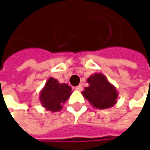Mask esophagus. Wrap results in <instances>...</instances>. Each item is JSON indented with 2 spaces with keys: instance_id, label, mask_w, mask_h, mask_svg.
<instances>
[{
  "instance_id": "34e87169",
  "label": "esophagus",
  "mask_w": 150,
  "mask_h": 150,
  "mask_svg": "<svg viewBox=\"0 0 150 150\" xmlns=\"http://www.w3.org/2000/svg\"><path fill=\"white\" fill-rule=\"evenodd\" d=\"M75 88L76 89V90H78V91H81V90L83 89V87H82V85H81V84H80V85L76 86Z\"/></svg>"
}]
</instances>
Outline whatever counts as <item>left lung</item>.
<instances>
[{
	"instance_id": "obj_1",
	"label": "left lung",
	"mask_w": 150,
	"mask_h": 150,
	"mask_svg": "<svg viewBox=\"0 0 150 150\" xmlns=\"http://www.w3.org/2000/svg\"><path fill=\"white\" fill-rule=\"evenodd\" d=\"M87 81L89 86L86 87L81 94L93 107L105 109L116 103L118 92L103 74L96 73L91 75Z\"/></svg>"
}]
</instances>
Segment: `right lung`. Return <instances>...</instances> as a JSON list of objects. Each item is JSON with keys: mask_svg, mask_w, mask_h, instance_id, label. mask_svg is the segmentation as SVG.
<instances>
[{"mask_svg": "<svg viewBox=\"0 0 150 150\" xmlns=\"http://www.w3.org/2000/svg\"><path fill=\"white\" fill-rule=\"evenodd\" d=\"M71 88L66 83H59V81L50 77L46 82L44 88L40 94V102L47 110L56 112L62 108L64 103L70 95Z\"/></svg>", "mask_w": 150, "mask_h": 150, "instance_id": "right-lung-1", "label": "right lung"}]
</instances>
